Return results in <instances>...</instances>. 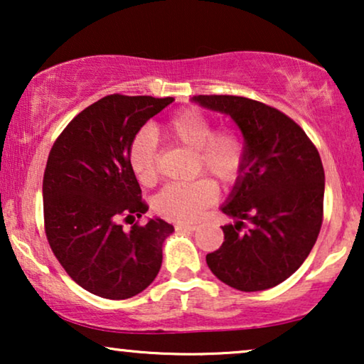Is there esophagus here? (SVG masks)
Instances as JSON below:
<instances>
[{
	"label": "esophagus",
	"instance_id": "34e87169",
	"mask_svg": "<svg viewBox=\"0 0 364 364\" xmlns=\"http://www.w3.org/2000/svg\"><path fill=\"white\" fill-rule=\"evenodd\" d=\"M196 228L197 227L192 225V223H177V225H176L177 232H193Z\"/></svg>",
	"mask_w": 364,
	"mask_h": 364
}]
</instances>
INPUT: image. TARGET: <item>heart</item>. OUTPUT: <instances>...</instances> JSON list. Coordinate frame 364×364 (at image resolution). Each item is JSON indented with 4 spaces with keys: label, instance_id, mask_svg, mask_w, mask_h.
I'll list each match as a JSON object with an SVG mask.
<instances>
[{
    "label": "heart",
    "instance_id": "b5f03b06",
    "mask_svg": "<svg viewBox=\"0 0 364 364\" xmlns=\"http://www.w3.org/2000/svg\"><path fill=\"white\" fill-rule=\"evenodd\" d=\"M166 136L177 146L193 152L196 172H207L222 183H233L245 164V144L230 129L213 131L205 114L186 109L166 124ZM129 166L142 183L157 178L156 139L149 131L139 132L129 149ZM217 186L210 178L187 183H168L154 198V210L173 222H196L217 200Z\"/></svg>",
    "mask_w": 364,
    "mask_h": 364
}]
</instances>
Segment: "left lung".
Masks as SVG:
<instances>
[{"instance_id": "obj_1", "label": "left lung", "mask_w": 364, "mask_h": 364, "mask_svg": "<svg viewBox=\"0 0 364 364\" xmlns=\"http://www.w3.org/2000/svg\"><path fill=\"white\" fill-rule=\"evenodd\" d=\"M230 116L245 144V164L220 207L233 223L207 265L225 285L260 291L291 277L310 255L323 222L325 171L316 147L295 121L238 96H193ZM251 223L241 232L242 220Z\"/></svg>"}]
</instances>
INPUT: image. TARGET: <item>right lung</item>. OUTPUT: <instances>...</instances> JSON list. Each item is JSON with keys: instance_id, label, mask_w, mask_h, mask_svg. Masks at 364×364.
Returning <instances> with one entry per match:
<instances>
[{"instance_id": "right-lung-1", "label": "right lung", "mask_w": 364, "mask_h": 364, "mask_svg": "<svg viewBox=\"0 0 364 364\" xmlns=\"http://www.w3.org/2000/svg\"><path fill=\"white\" fill-rule=\"evenodd\" d=\"M172 101L121 94L99 99L68 124L49 152L43 178L48 242L68 275L92 295L136 296L161 270L171 223L156 217L124 230L119 220L147 212L129 149L144 124Z\"/></svg>"}]
</instances>
